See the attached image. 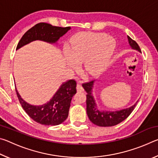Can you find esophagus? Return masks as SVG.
<instances>
[{"instance_id":"1","label":"esophagus","mask_w":158,"mask_h":158,"mask_svg":"<svg viewBox=\"0 0 158 158\" xmlns=\"http://www.w3.org/2000/svg\"><path fill=\"white\" fill-rule=\"evenodd\" d=\"M77 90H78V91H80V92L84 91V88H83V86H82L81 81H78V83H77Z\"/></svg>"}]
</instances>
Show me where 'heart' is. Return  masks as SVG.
Masks as SVG:
<instances>
[{
	"label": "heart",
	"mask_w": 158,
	"mask_h": 158,
	"mask_svg": "<svg viewBox=\"0 0 158 158\" xmlns=\"http://www.w3.org/2000/svg\"><path fill=\"white\" fill-rule=\"evenodd\" d=\"M116 40L106 33H84L77 35L65 50L67 63L73 68L84 62V70L89 74L102 72L113 56Z\"/></svg>",
	"instance_id": "b5f03b06"
}]
</instances>
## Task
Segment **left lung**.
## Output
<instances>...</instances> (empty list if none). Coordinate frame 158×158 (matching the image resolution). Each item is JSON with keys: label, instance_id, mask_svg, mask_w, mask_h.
Wrapping results in <instances>:
<instances>
[{"label": "left lung", "instance_id": "1", "mask_svg": "<svg viewBox=\"0 0 158 158\" xmlns=\"http://www.w3.org/2000/svg\"><path fill=\"white\" fill-rule=\"evenodd\" d=\"M128 41L132 49H137L139 52H141L140 47L138 44L130 37L127 36ZM94 81H88L82 84L83 87L87 93L86 95V111L90 121L93 124L100 127H110L118 125L120 123L123 121L125 119L130 116L132 111L135 109L137 103L132 106L123 109V110L117 111H99L96 106L94 98L92 95V89Z\"/></svg>", "mask_w": 158, "mask_h": 158}]
</instances>
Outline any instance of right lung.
<instances>
[{
	"mask_svg": "<svg viewBox=\"0 0 158 158\" xmlns=\"http://www.w3.org/2000/svg\"><path fill=\"white\" fill-rule=\"evenodd\" d=\"M69 29V26L63 28L44 22L37 23L22 36L17 49L37 40L54 43ZM15 90L23 110L34 121L44 125H58L65 121L68 116L72 98L77 93V81L71 79L64 83L52 100L42 106L29 105L21 98L17 89Z\"/></svg>",
	"mask_w": 158,
	"mask_h": 158,
	"instance_id": "obj_1",
	"label": "right lung"
}]
</instances>
